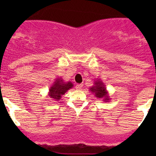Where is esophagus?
Segmentation results:
<instances>
[{"mask_svg": "<svg viewBox=\"0 0 156 156\" xmlns=\"http://www.w3.org/2000/svg\"><path fill=\"white\" fill-rule=\"evenodd\" d=\"M83 87V84H76V86H75V88H76L77 90H81V88Z\"/></svg>", "mask_w": 156, "mask_h": 156, "instance_id": "esophagus-1", "label": "esophagus"}]
</instances>
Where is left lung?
I'll list each match as a JSON object with an SVG mask.
<instances>
[{"label": "left lung", "mask_w": 156, "mask_h": 156, "mask_svg": "<svg viewBox=\"0 0 156 156\" xmlns=\"http://www.w3.org/2000/svg\"><path fill=\"white\" fill-rule=\"evenodd\" d=\"M90 91L94 94V97L102 100L105 103L109 102L111 98L108 95V92L106 90V84L103 82L100 78H97L94 82V85L90 87Z\"/></svg>", "instance_id": "left-lung-1"}]
</instances>
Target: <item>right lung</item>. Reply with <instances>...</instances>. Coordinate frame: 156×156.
<instances>
[{
    "mask_svg": "<svg viewBox=\"0 0 156 156\" xmlns=\"http://www.w3.org/2000/svg\"><path fill=\"white\" fill-rule=\"evenodd\" d=\"M73 86V84L71 81L65 82L62 78L58 77L50 86L48 95L50 98V100L59 101L62 96L64 95L69 89H72Z\"/></svg>",
    "mask_w": 156,
    "mask_h": 156,
    "instance_id": "add662e5",
    "label": "right lung"
}]
</instances>
